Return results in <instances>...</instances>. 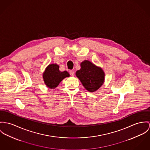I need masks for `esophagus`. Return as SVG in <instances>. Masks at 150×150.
I'll list each match as a JSON object with an SVG mask.
<instances>
[{"label": "esophagus", "mask_w": 150, "mask_h": 150, "mask_svg": "<svg viewBox=\"0 0 150 150\" xmlns=\"http://www.w3.org/2000/svg\"><path fill=\"white\" fill-rule=\"evenodd\" d=\"M69 73L70 75L72 76H74V75H75V72H74V70H70L69 71Z\"/></svg>", "instance_id": "1"}]
</instances>
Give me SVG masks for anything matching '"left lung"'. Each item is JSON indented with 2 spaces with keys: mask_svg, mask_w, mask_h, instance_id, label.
Segmentation results:
<instances>
[{
  "mask_svg": "<svg viewBox=\"0 0 150 150\" xmlns=\"http://www.w3.org/2000/svg\"><path fill=\"white\" fill-rule=\"evenodd\" d=\"M81 69L76 72V76L87 91H96L103 84L105 76L103 70L86 60L81 63Z\"/></svg>",
  "mask_w": 150,
  "mask_h": 150,
  "instance_id": "1",
  "label": "left lung"
}]
</instances>
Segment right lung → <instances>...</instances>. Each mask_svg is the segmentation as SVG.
<instances>
[{"label":"right lung","mask_w":150,"mask_h":150,"mask_svg":"<svg viewBox=\"0 0 150 150\" xmlns=\"http://www.w3.org/2000/svg\"><path fill=\"white\" fill-rule=\"evenodd\" d=\"M69 76L67 71H60L59 66L57 64H49L43 74L45 83L47 87L51 89L55 88L63 79Z\"/></svg>","instance_id":"1"}]
</instances>
